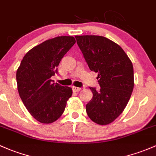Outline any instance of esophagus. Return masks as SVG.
<instances>
[{"label":"esophagus","instance_id":"esophagus-1","mask_svg":"<svg viewBox=\"0 0 156 156\" xmlns=\"http://www.w3.org/2000/svg\"><path fill=\"white\" fill-rule=\"evenodd\" d=\"M81 90V87H73V90L74 92H78Z\"/></svg>","mask_w":156,"mask_h":156}]
</instances>
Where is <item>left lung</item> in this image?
Here are the masks:
<instances>
[{"mask_svg": "<svg viewBox=\"0 0 156 156\" xmlns=\"http://www.w3.org/2000/svg\"><path fill=\"white\" fill-rule=\"evenodd\" d=\"M90 69L98 73L99 90L90 87L93 98L86 105L88 117L108 125L122 114L134 88L132 61L123 49L101 36H75Z\"/></svg>", "mask_w": 156, "mask_h": 156, "instance_id": "obj_1", "label": "left lung"}]
</instances>
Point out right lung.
I'll use <instances>...</instances> for the list:
<instances>
[{"label": "right lung", "instance_id": "1", "mask_svg": "<svg viewBox=\"0 0 156 156\" xmlns=\"http://www.w3.org/2000/svg\"><path fill=\"white\" fill-rule=\"evenodd\" d=\"M75 43L73 37H57L30 49L16 72L18 90L26 108L37 121L51 123L64 111L73 90L53 83L63 56Z\"/></svg>", "mask_w": 156, "mask_h": 156}]
</instances>
